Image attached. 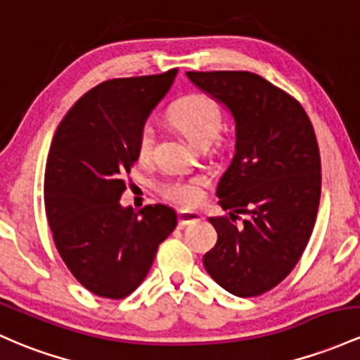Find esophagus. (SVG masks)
Here are the masks:
<instances>
[{
  "mask_svg": "<svg viewBox=\"0 0 360 360\" xmlns=\"http://www.w3.org/2000/svg\"><path fill=\"white\" fill-rule=\"evenodd\" d=\"M201 219H203V215H201L200 212H188V210H181L179 212V225H181V227H186L188 224H193V222H200Z\"/></svg>",
  "mask_w": 360,
  "mask_h": 360,
  "instance_id": "1",
  "label": "esophagus"
}]
</instances>
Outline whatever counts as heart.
Segmentation results:
<instances>
[{
    "label": "heart",
    "mask_w": 360,
    "mask_h": 360,
    "mask_svg": "<svg viewBox=\"0 0 360 360\" xmlns=\"http://www.w3.org/2000/svg\"><path fill=\"white\" fill-rule=\"evenodd\" d=\"M169 121L198 147H207L217 140L222 128V110L212 97L205 94H188L179 97L167 112ZM155 147V131L145 124L136 138V155L140 160H148ZM205 179L201 176L176 177L160 184V193L165 200L181 207H193L201 200Z\"/></svg>",
    "instance_id": "heart-1"
}]
</instances>
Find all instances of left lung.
Instances as JSON below:
<instances>
[{
  "mask_svg": "<svg viewBox=\"0 0 360 360\" xmlns=\"http://www.w3.org/2000/svg\"><path fill=\"white\" fill-rule=\"evenodd\" d=\"M189 80L231 109L236 155L217 188V244L208 275L231 294L256 297L278 285L301 259L321 195V159L299 101L250 71H188ZM239 214L247 219L235 225Z\"/></svg>",
  "mask_w": 360,
  "mask_h": 360,
  "instance_id": "1",
  "label": "left lung"
}]
</instances>
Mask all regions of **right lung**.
<instances>
[{
	"mask_svg": "<svg viewBox=\"0 0 360 360\" xmlns=\"http://www.w3.org/2000/svg\"><path fill=\"white\" fill-rule=\"evenodd\" d=\"M177 75L112 78L78 98L47 155L44 205L54 244L75 278L98 297L124 299L147 276L177 215L164 205L122 208L136 138Z\"/></svg>",
	"mask_w": 360,
	"mask_h": 360,
	"instance_id": "add662e5",
	"label": "right lung"
}]
</instances>
